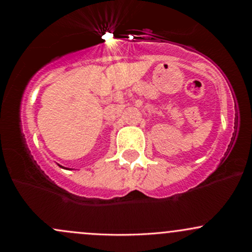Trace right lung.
<instances>
[{"mask_svg": "<svg viewBox=\"0 0 252 252\" xmlns=\"http://www.w3.org/2000/svg\"><path fill=\"white\" fill-rule=\"evenodd\" d=\"M60 167H61V166H60ZM62 168H63V167H62Z\"/></svg>", "mask_w": 252, "mask_h": 252, "instance_id": "add662e5", "label": "right lung"}]
</instances>
